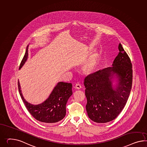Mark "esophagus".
<instances>
[{
    "label": "esophagus",
    "instance_id": "1",
    "mask_svg": "<svg viewBox=\"0 0 147 147\" xmlns=\"http://www.w3.org/2000/svg\"><path fill=\"white\" fill-rule=\"evenodd\" d=\"M74 88L76 89H80L82 87L81 86V84H76V86H74Z\"/></svg>",
    "mask_w": 147,
    "mask_h": 147
}]
</instances>
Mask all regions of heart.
<instances>
[{
	"label": "heart",
	"mask_w": 147,
	"mask_h": 147,
	"mask_svg": "<svg viewBox=\"0 0 147 147\" xmlns=\"http://www.w3.org/2000/svg\"><path fill=\"white\" fill-rule=\"evenodd\" d=\"M99 60V56L97 53L91 55L82 66V71L86 74H91L95 71Z\"/></svg>",
	"instance_id": "obj_1"
}]
</instances>
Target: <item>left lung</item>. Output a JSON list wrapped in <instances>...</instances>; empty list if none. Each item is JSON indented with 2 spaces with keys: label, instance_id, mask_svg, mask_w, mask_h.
I'll return each instance as SVG.
<instances>
[{
  "label": "left lung",
  "instance_id": "left-lung-1",
  "mask_svg": "<svg viewBox=\"0 0 147 147\" xmlns=\"http://www.w3.org/2000/svg\"><path fill=\"white\" fill-rule=\"evenodd\" d=\"M118 49L119 53L113 61V66L99 70L84 79L88 115L97 123H105L115 119L123 110L130 94L132 64L120 43ZM115 74L119 78V83L114 90L111 76Z\"/></svg>",
  "mask_w": 147,
  "mask_h": 147
}]
</instances>
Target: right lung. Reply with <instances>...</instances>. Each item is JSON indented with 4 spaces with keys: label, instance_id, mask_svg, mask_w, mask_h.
Returning a JSON list of instances; mask_svg holds the SVG:
<instances>
[{
    "label": "right lung",
    "instance_id": "1",
    "mask_svg": "<svg viewBox=\"0 0 147 147\" xmlns=\"http://www.w3.org/2000/svg\"><path fill=\"white\" fill-rule=\"evenodd\" d=\"M28 58V47L23 59L20 63L21 67ZM18 89L21 97L27 109L36 120L45 123H55L63 119L66 115V105L72 95V84L71 83L59 82L53 90L49 97L44 102L37 105L28 103L24 99L20 90L18 80Z\"/></svg>",
    "mask_w": 147,
    "mask_h": 147
}]
</instances>
